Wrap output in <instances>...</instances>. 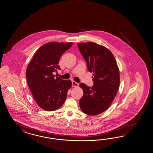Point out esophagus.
I'll use <instances>...</instances> for the list:
<instances>
[{"label":"esophagus","instance_id":"34e87169","mask_svg":"<svg viewBox=\"0 0 153 153\" xmlns=\"http://www.w3.org/2000/svg\"><path fill=\"white\" fill-rule=\"evenodd\" d=\"M78 85H78V83L75 82V81H73V82H72V87H77Z\"/></svg>","mask_w":153,"mask_h":153}]
</instances>
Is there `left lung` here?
<instances>
[{
  "mask_svg": "<svg viewBox=\"0 0 153 153\" xmlns=\"http://www.w3.org/2000/svg\"><path fill=\"white\" fill-rule=\"evenodd\" d=\"M86 61L88 70L93 73L92 87L81 83L83 95L79 100L82 112L90 116L98 115L107 110L119 89L120 75L116 59L111 51L94 42L77 44Z\"/></svg>",
  "mask_w": 153,
  "mask_h": 153,
  "instance_id": "obj_1",
  "label": "left lung"
}]
</instances>
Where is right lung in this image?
Instances as JSON below:
<instances>
[{
    "label": "right lung",
    "mask_w": 153,
    "mask_h": 153,
    "mask_svg": "<svg viewBox=\"0 0 153 153\" xmlns=\"http://www.w3.org/2000/svg\"><path fill=\"white\" fill-rule=\"evenodd\" d=\"M73 42H50L35 53L26 71L27 82L35 101L46 111L58 109L63 105L71 88L70 79L55 77L54 72L60 70L61 56Z\"/></svg>",
    "instance_id": "right-lung-1"
}]
</instances>
